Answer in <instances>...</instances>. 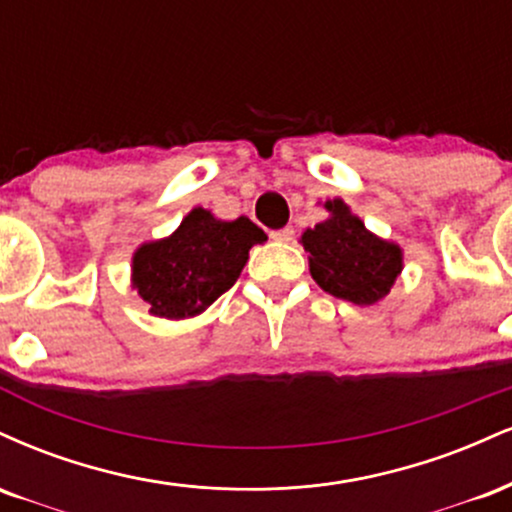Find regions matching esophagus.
Returning <instances> with one entry per match:
<instances>
[{"mask_svg":"<svg viewBox=\"0 0 512 512\" xmlns=\"http://www.w3.org/2000/svg\"><path fill=\"white\" fill-rule=\"evenodd\" d=\"M292 237H294L292 227H282V230L270 232V239H275V242H292Z\"/></svg>","mask_w":512,"mask_h":512,"instance_id":"34e87169","label":"esophagus"}]
</instances>
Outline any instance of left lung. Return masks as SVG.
Here are the masks:
<instances>
[{"instance_id":"1","label":"left lung","mask_w":512,"mask_h":512,"mask_svg":"<svg viewBox=\"0 0 512 512\" xmlns=\"http://www.w3.org/2000/svg\"><path fill=\"white\" fill-rule=\"evenodd\" d=\"M326 208L333 218L302 234L311 254V275L333 297L359 306L378 302L402 270L400 249L374 237L340 198L328 201Z\"/></svg>"}]
</instances>
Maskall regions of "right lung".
<instances>
[{
    "label": "right lung",
    "instance_id": "obj_1",
    "mask_svg": "<svg viewBox=\"0 0 512 512\" xmlns=\"http://www.w3.org/2000/svg\"><path fill=\"white\" fill-rule=\"evenodd\" d=\"M266 239V232L244 215L222 222L194 208L172 237L136 251L134 287L155 316H196L230 290L251 246Z\"/></svg>",
    "mask_w": 512,
    "mask_h": 512
}]
</instances>
